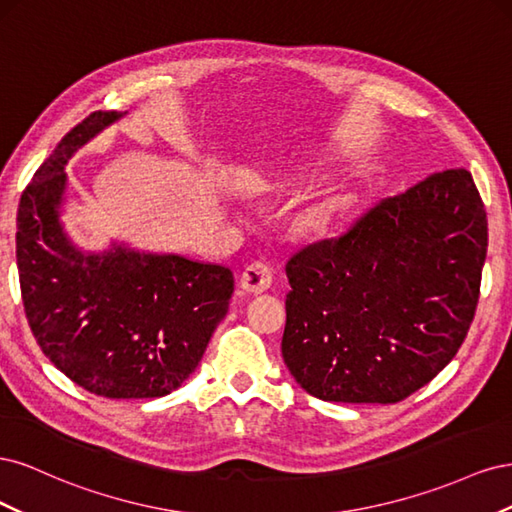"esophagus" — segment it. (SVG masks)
Listing matches in <instances>:
<instances>
[{"label": "esophagus", "instance_id": "34e87169", "mask_svg": "<svg viewBox=\"0 0 512 512\" xmlns=\"http://www.w3.org/2000/svg\"><path fill=\"white\" fill-rule=\"evenodd\" d=\"M273 282V271L267 265V262H252V265H247L241 273V288L247 292H254L260 294L271 288Z\"/></svg>", "mask_w": 512, "mask_h": 512}]
</instances>
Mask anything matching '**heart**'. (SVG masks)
<instances>
[{
  "label": "heart",
  "instance_id": "obj_1",
  "mask_svg": "<svg viewBox=\"0 0 512 512\" xmlns=\"http://www.w3.org/2000/svg\"><path fill=\"white\" fill-rule=\"evenodd\" d=\"M339 211H342V203H339L337 196L322 198L320 203L312 205L305 211V222L314 228H324L337 218Z\"/></svg>",
  "mask_w": 512,
  "mask_h": 512
}]
</instances>
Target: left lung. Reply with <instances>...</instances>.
Listing matches in <instances>:
<instances>
[{
	"mask_svg": "<svg viewBox=\"0 0 512 512\" xmlns=\"http://www.w3.org/2000/svg\"><path fill=\"white\" fill-rule=\"evenodd\" d=\"M487 213L448 168L294 254L282 356L309 395L397 404L453 361L476 312Z\"/></svg>",
	"mask_w": 512,
	"mask_h": 512,
	"instance_id": "8db88e82",
	"label": "left lung"
}]
</instances>
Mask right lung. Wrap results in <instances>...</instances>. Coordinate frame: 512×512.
Instances as JSON below:
<instances>
[{
    "label": "right lung",
    "instance_id": "right-lung-1",
    "mask_svg": "<svg viewBox=\"0 0 512 512\" xmlns=\"http://www.w3.org/2000/svg\"><path fill=\"white\" fill-rule=\"evenodd\" d=\"M126 113L98 111L61 138L17 213L25 316L49 361L108 399L164 397L203 359L235 290L232 271L113 241L83 252L61 222L68 160Z\"/></svg>",
    "mask_w": 512,
    "mask_h": 512
}]
</instances>
